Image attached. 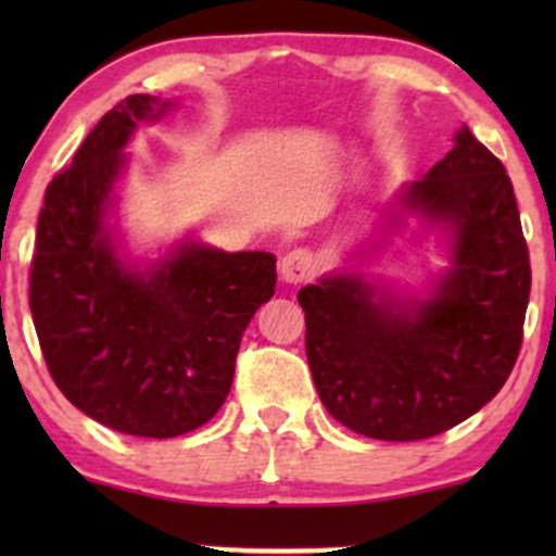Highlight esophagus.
Returning <instances> with one entry per match:
<instances>
[{
    "label": "esophagus",
    "mask_w": 556,
    "mask_h": 556,
    "mask_svg": "<svg viewBox=\"0 0 556 556\" xmlns=\"http://www.w3.org/2000/svg\"><path fill=\"white\" fill-rule=\"evenodd\" d=\"M279 274L287 285H303L308 282L316 274V258L314 253L305 251V248H295V251H287L282 261H279Z\"/></svg>",
    "instance_id": "1"
}]
</instances>
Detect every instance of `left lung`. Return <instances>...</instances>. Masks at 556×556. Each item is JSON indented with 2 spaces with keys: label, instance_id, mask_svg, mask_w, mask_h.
I'll list each match as a JSON object with an SVG mask.
<instances>
[{
  "label": "left lung",
  "instance_id": "left-lung-1",
  "mask_svg": "<svg viewBox=\"0 0 556 556\" xmlns=\"http://www.w3.org/2000/svg\"><path fill=\"white\" fill-rule=\"evenodd\" d=\"M400 206L452 232V269L431 298L400 300L361 274H337L298 300L331 418L368 439L418 442L463 424L504 387L522 344L531 258L504 164L465 125Z\"/></svg>",
  "mask_w": 556,
  "mask_h": 556
}]
</instances>
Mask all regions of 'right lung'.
Segmentation results:
<instances>
[{"mask_svg": "<svg viewBox=\"0 0 556 556\" xmlns=\"http://www.w3.org/2000/svg\"><path fill=\"white\" fill-rule=\"evenodd\" d=\"M169 101L132 93L49 182L30 261V314L43 361L78 410L119 433L172 439L225 405L242 331L277 285L271 253L182 242L146 271L114 251L104 219L140 119Z\"/></svg>", "mask_w": 556, "mask_h": 556, "instance_id": "add662e5", "label": "right lung"}]
</instances>
